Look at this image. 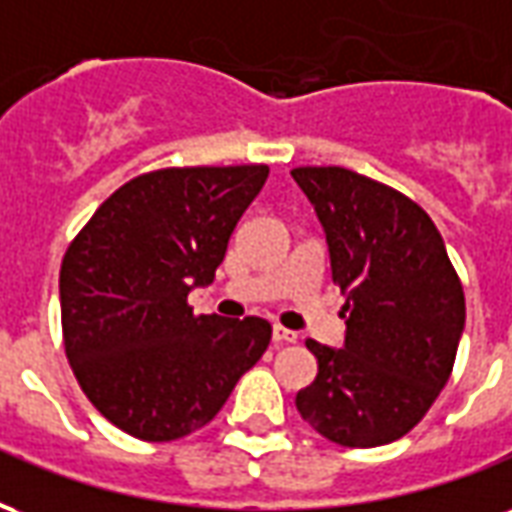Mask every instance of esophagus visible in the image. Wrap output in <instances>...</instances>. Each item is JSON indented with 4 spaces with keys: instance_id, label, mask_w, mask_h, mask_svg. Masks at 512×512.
Returning <instances> with one entry per match:
<instances>
[{
    "instance_id": "esophagus-1",
    "label": "esophagus",
    "mask_w": 512,
    "mask_h": 512,
    "mask_svg": "<svg viewBox=\"0 0 512 512\" xmlns=\"http://www.w3.org/2000/svg\"><path fill=\"white\" fill-rule=\"evenodd\" d=\"M299 340V334L290 332V329H285V326H274V343L277 345H290Z\"/></svg>"
}]
</instances>
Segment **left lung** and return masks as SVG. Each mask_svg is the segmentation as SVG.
<instances>
[{
    "instance_id": "obj_1",
    "label": "left lung",
    "mask_w": 512,
    "mask_h": 512,
    "mask_svg": "<svg viewBox=\"0 0 512 512\" xmlns=\"http://www.w3.org/2000/svg\"><path fill=\"white\" fill-rule=\"evenodd\" d=\"M345 296L343 348L307 340L318 376L301 419L343 447L406 436L450 381L466 323L441 233L406 194L343 167H296Z\"/></svg>"
}]
</instances>
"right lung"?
<instances>
[{
	"label": "right lung",
	"instance_id": "1",
	"mask_svg": "<svg viewBox=\"0 0 512 512\" xmlns=\"http://www.w3.org/2000/svg\"><path fill=\"white\" fill-rule=\"evenodd\" d=\"M266 164L156 169L109 197L62 257L60 307L73 376L101 414L142 441L208 425L266 354L271 323L194 315Z\"/></svg>",
	"mask_w": 512,
	"mask_h": 512
}]
</instances>
